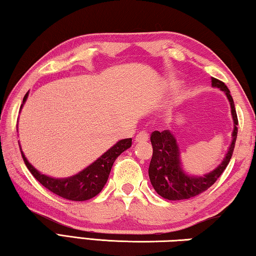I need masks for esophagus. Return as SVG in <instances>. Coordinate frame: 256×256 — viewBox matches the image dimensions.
I'll return each instance as SVG.
<instances>
[{
	"instance_id": "esophagus-1",
	"label": "esophagus",
	"mask_w": 256,
	"mask_h": 256,
	"mask_svg": "<svg viewBox=\"0 0 256 256\" xmlns=\"http://www.w3.org/2000/svg\"><path fill=\"white\" fill-rule=\"evenodd\" d=\"M134 140H136V142H146V141L149 140V134L146 132L142 131V132L136 134V138H134Z\"/></svg>"
}]
</instances>
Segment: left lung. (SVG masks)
Segmentation results:
<instances>
[{
  "instance_id": "8db88e82",
  "label": "left lung",
  "mask_w": 256,
  "mask_h": 256,
  "mask_svg": "<svg viewBox=\"0 0 256 256\" xmlns=\"http://www.w3.org/2000/svg\"><path fill=\"white\" fill-rule=\"evenodd\" d=\"M211 86L224 92L230 104L234 122L232 144L222 162L214 170L203 176H196L188 174L183 168V164L180 162V146L172 132L170 130H164L162 132H152L150 140L154 148V154L149 166V178L156 192L166 200H185V198H190L204 192L216 183V180L219 178L230 162L238 131L235 104H234L230 92L224 82L211 78Z\"/></svg>"
}]
</instances>
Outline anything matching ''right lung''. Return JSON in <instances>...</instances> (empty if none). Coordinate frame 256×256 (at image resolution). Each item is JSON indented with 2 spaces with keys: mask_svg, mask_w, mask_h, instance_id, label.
I'll return each instance as SVG.
<instances>
[{
  "mask_svg": "<svg viewBox=\"0 0 256 256\" xmlns=\"http://www.w3.org/2000/svg\"><path fill=\"white\" fill-rule=\"evenodd\" d=\"M29 92L24 94L22 104H21L20 110H22L26 100L28 98ZM132 146V138H123L118 144H114L110 149H108L105 154H102L96 162L84 168L78 174L66 177V178H54V177L47 176L38 172L32 164L26 158L20 146L21 156H22L26 166L32 172V176L40 183L45 186L47 190L53 192L56 196L66 198L71 201H86L92 198L97 194L102 192V190L107 183L108 176H110L112 164L118 156L124 152Z\"/></svg>",
  "mask_w": 256,
  "mask_h": 256,
  "instance_id": "add662e5",
  "label": "right lung"
}]
</instances>
